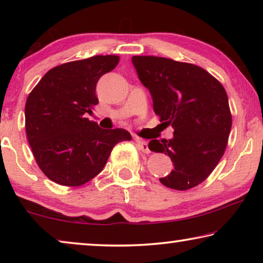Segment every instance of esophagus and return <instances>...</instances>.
<instances>
[{"instance_id": "34e87169", "label": "esophagus", "mask_w": 263, "mask_h": 263, "mask_svg": "<svg viewBox=\"0 0 263 263\" xmlns=\"http://www.w3.org/2000/svg\"><path fill=\"white\" fill-rule=\"evenodd\" d=\"M136 141H137V145L140 151H142V152H145V153H148L149 149H148L147 141L144 139H140V138H136Z\"/></svg>"}]
</instances>
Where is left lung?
Wrapping results in <instances>:
<instances>
[{
    "label": "left lung",
    "instance_id": "8db88e82",
    "mask_svg": "<svg viewBox=\"0 0 263 263\" xmlns=\"http://www.w3.org/2000/svg\"><path fill=\"white\" fill-rule=\"evenodd\" d=\"M132 64L152 95L154 112L174 128L172 139L148 144L174 163L160 182L175 190L194 188L211 174L228 145L232 116L225 89L193 64L147 55L132 57Z\"/></svg>",
    "mask_w": 263,
    "mask_h": 263
}]
</instances>
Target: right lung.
Instances as JSON below:
<instances>
[{
	"label": "right lung",
	"mask_w": 263,
	"mask_h": 263,
	"mask_svg": "<svg viewBox=\"0 0 263 263\" xmlns=\"http://www.w3.org/2000/svg\"><path fill=\"white\" fill-rule=\"evenodd\" d=\"M118 61L117 55H95L57 66L28 96L26 137L39 168L55 183H87L100 174L117 142L131 140L124 128L104 130L86 118L99 104L97 81Z\"/></svg>",
	"instance_id": "right-lung-1"
}]
</instances>
